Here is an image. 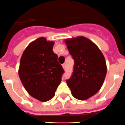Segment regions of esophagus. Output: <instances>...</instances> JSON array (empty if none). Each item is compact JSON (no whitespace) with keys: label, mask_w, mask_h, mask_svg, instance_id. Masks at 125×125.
Listing matches in <instances>:
<instances>
[{"label":"esophagus","mask_w":125,"mask_h":125,"mask_svg":"<svg viewBox=\"0 0 125 125\" xmlns=\"http://www.w3.org/2000/svg\"><path fill=\"white\" fill-rule=\"evenodd\" d=\"M62 67H63V68L64 70L67 69V65H66V64H65V63L63 64Z\"/></svg>","instance_id":"1"}]
</instances>
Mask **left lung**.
<instances>
[{
	"instance_id": "obj_1",
	"label": "left lung",
	"mask_w": 125,
	"mask_h": 125,
	"mask_svg": "<svg viewBox=\"0 0 125 125\" xmlns=\"http://www.w3.org/2000/svg\"><path fill=\"white\" fill-rule=\"evenodd\" d=\"M65 43L74 60L73 72L67 85L75 98L85 100L102 87L106 75L103 53L88 39L82 36L66 39Z\"/></svg>"
}]
</instances>
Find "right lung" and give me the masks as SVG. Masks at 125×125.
<instances>
[{"instance_id": "1", "label": "right lung", "mask_w": 125, "mask_h": 125, "mask_svg": "<svg viewBox=\"0 0 125 125\" xmlns=\"http://www.w3.org/2000/svg\"><path fill=\"white\" fill-rule=\"evenodd\" d=\"M54 42L40 37L23 52L19 75L23 86L32 97L41 102L50 100L55 95L64 73L52 50Z\"/></svg>"}]
</instances>
